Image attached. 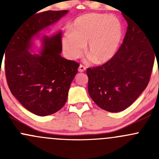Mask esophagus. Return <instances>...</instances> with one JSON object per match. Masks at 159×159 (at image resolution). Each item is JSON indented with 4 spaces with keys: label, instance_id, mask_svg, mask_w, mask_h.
I'll list each match as a JSON object with an SVG mask.
<instances>
[{
    "label": "esophagus",
    "instance_id": "obj_1",
    "mask_svg": "<svg viewBox=\"0 0 159 159\" xmlns=\"http://www.w3.org/2000/svg\"><path fill=\"white\" fill-rule=\"evenodd\" d=\"M86 70V68L84 66H83V65H80L79 68H78V71L79 72H84V70Z\"/></svg>",
    "mask_w": 159,
    "mask_h": 159
}]
</instances>
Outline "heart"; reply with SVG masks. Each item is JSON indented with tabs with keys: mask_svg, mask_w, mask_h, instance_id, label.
Returning a JSON list of instances; mask_svg holds the SVG:
<instances>
[{
	"mask_svg": "<svg viewBox=\"0 0 159 159\" xmlns=\"http://www.w3.org/2000/svg\"><path fill=\"white\" fill-rule=\"evenodd\" d=\"M123 35L121 20L115 16L91 13L77 17L64 34L62 48L68 58L86 54L96 64L110 61L118 51Z\"/></svg>",
	"mask_w": 159,
	"mask_h": 159,
	"instance_id": "b5f03b06",
	"label": "heart"
}]
</instances>
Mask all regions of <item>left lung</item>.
<instances>
[{
	"label": "left lung",
	"instance_id": "1",
	"mask_svg": "<svg viewBox=\"0 0 159 159\" xmlns=\"http://www.w3.org/2000/svg\"><path fill=\"white\" fill-rule=\"evenodd\" d=\"M128 28L115 57L102 66L88 68L89 95L110 112L129 108L146 89L155 61V51L145 30L123 14ZM156 56V55H155Z\"/></svg>",
	"mask_w": 159,
	"mask_h": 159
}]
</instances>
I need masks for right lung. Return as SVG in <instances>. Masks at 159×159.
<instances>
[{"instance_id": "right-lung-1", "label": "right lung", "mask_w": 159, "mask_h": 159, "mask_svg": "<svg viewBox=\"0 0 159 159\" xmlns=\"http://www.w3.org/2000/svg\"><path fill=\"white\" fill-rule=\"evenodd\" d=\"M68 11L34 14L20 24L5 49V74L13 95L31 113L47 116L59 111L68 98L71 81L79 67L61 56V33L41 36V31L58 21ZM35 39L41 51L34 53Z\"/></svg>"}]
</instances>
